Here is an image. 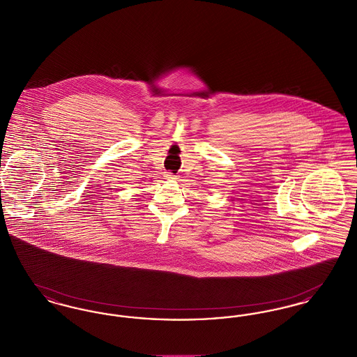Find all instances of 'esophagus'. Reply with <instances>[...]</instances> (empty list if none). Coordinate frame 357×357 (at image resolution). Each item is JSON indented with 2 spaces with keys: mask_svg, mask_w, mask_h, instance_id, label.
<instances>
[{
  "mask_svg": "<svg viewBox=\"0 0 357 357\" xmlns=\"http://www.w3.org/2000/svg\"><path fill=\"white\" fill-rule=\"evenodd\" d=\"M166 178H169V179H176V175H174L172 172H166Z\"/></svg>",
  "mask_w": 357,
  "mask_h": 357,
  "instance_id": "34e87169",
  "label": "esophagus"
}]
</instances>
